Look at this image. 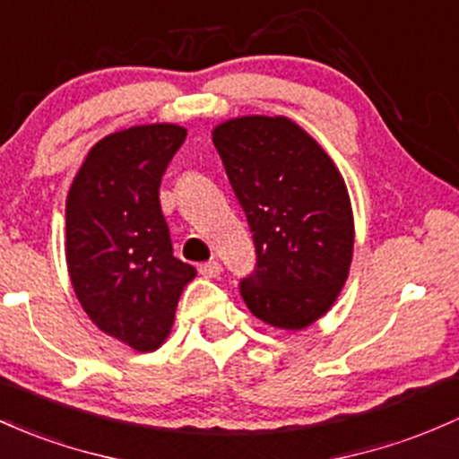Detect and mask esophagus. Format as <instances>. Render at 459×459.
I'll use <instances>...</instances> for the list:
<instances>
[{
	"mask_svg": "<svg viewBox=\"0 0 459 459\" xmlns=\"http://www.w3.org/2000/svg\"><path fill=\"white\" fill-rule=\"evenodd\" d=\"M198 272L204 276V279H215V276L221 272V265H220V261H215V259L204 261V264L198 265Z\"/></svg>",
	"mask_w": 459,
	"mask_h": 459,
	"instance_id": "34e87169",
	"label": "esophagus"
}]
</instances>
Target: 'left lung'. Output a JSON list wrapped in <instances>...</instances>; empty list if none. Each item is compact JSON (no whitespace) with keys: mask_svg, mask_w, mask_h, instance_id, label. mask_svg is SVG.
<instances>
[{"mask_svg":"<svg viewBox=\"0 0 459 459\" xmlns=\"http://www.w3.org/2000/svg\"><path fill=\"white\" fill-rule=\"evenodd\" d=\"M213 143L255 241L241 299L265 325L305 329L331 309L349 276L355 226L344 178L287 117L229 119Z\"/></svg>","mask_w":459,"mask_h":459,"instance_id":"left-lung-1","label":"left lung"}]
</instances>
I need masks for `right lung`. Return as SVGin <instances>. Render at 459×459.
I'll list each match as a JSON object with an SVG mask.
<instances>
[{
  "instance_id": "1",
  "label": "right lung",
  "mask_w": 459,
  "mask_h": 459,
  "mask_svg": "<svg viewBox=\"0 0 459 459\" xmlns=\"http://www.w3.org/2000/svg\"><path fill=\"white\" fill-rule=\"evenodd\" d=\"M187 130L133 126L89 150L67 195V268L100 331L139 352L159 349L195 268L174 256L160 178Z\"/></svg>"
}]
</instances>
